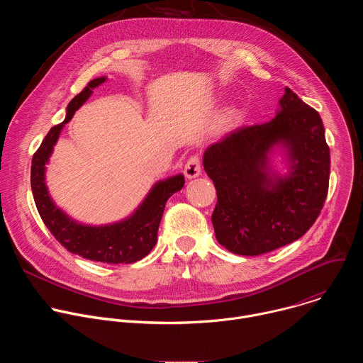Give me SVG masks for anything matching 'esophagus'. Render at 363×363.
Listing matches in <instances>:
<instances>
[{
  "mask_svg": "<svg viewBox=\"0 0 363 363\" xmlns=\"http://www.w3.org/2000/svg\"><path fill=\"white\" fill-rule=\"evenodd\" d=\"M184 174L188 179H194L201 175V160L198 157H191L184 167Z\"/></svg>",
  "mask_w": 363,
  "mask_h": 363,
  "instance_id": "34e87169",
  "label": "esophagus"
}]
</instances>
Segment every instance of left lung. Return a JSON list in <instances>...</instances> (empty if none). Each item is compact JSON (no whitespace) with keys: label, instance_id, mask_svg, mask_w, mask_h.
Segmentation results:
<instances>
[{"label":"left lung","instance_id":"obj_1","mask_svg":"<svg viewBox=\"0 0 363 363\" xmlns=\"http://www.w3.org/2000/svg\"><path fill=\"white\" fill-rule=\"evenodd\" d=\"M285 150L289 174L271 167ZM217 189L211 221L217 241L240 255H260L298 240L319 217L329 188L330 150L320 115L286 87L270 122L235 129L203 152Z\"/></svg>","mask_w":363,"mask_h":363}]
</instances>
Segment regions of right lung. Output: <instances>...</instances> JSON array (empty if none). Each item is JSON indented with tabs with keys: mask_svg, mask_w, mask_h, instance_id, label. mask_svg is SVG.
I'll return each instance as SVG.
<instances>
[{
	"mask_svg": "<svg viewBox=\"0 0 363 363\" xmlns=\"http://www.w3.org/2000/svg\"><path fill=\"white\" fill-rule=\"evenodd\" d=\"M105 82V76L89 82V84L67 105L66 119L51 128L43 139L31 162V189L43 223L65 248L91 262L130 264L147 255L157 244L158 228L165 203L172 194L181 191L185 184L182 174L155 184L135 213L128 218L119 223L97 227L80 224L72 220L53 202L45 185V164L53 153V147L62 133V129L90 97L93 89Z\"/></svg>",
	"mask_w": 363,
	"mask_h": 363,
	"instance_id": "1",
	"label": "right lung"
}]
</instances>
